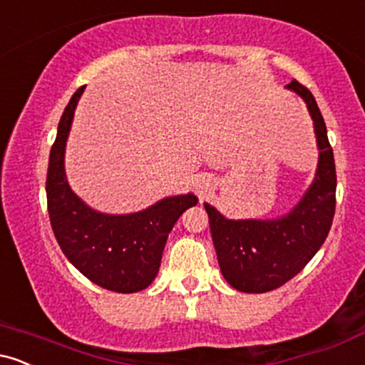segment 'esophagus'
I'll use <instances>...</instances> for the list:
<instances>
[{"label": "esophagus", "mask_w": 365, "mask_h": 365, "mask_svg": "<svg viewBox=\"0 0 365 365\" xmlns=\"http://www.w3.org/2000/svg\"><path fill=\"white\" fill-rule=\"evenodd\" d=\"M194 187H195L197 194L204 195L209 190V188H211V180H209L207 177H199V178L195 180Z\"/></svg>", "instance_id": "1"}]
</instances>
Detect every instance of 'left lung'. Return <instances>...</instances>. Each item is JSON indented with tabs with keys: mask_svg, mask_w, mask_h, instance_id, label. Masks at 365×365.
<instances>
[{
	"mask_svg": "<svg viewBox=\"0 0 365 365\" xmlns=\"http://www.w3.org/2000/svg\"><path fill=\"white\" fill-rule=\"evenodd\" d=\"M302 98L319 150L316 175L299 202L282 216L230 220L204 202L217 262L225 279L245 293L274 290L299 274L328 237L336 206V170L326 123L311 91L297 81L284 86Z\"/></svg>",
	"mask_w": 365,
	"mask_h": 365,
	"instance_id": "left-lung-1",
	"label": "left lung"
}]
</instances>
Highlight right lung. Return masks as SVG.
Returning <instances> with one entry per match:
<instances>
[{
    "label": "right lung",
    "mask_w": 365,
    "mask_h": 365,
    "mask_svg": "<svg viewBox=\"0 0 365 365\" xmlns=\"http://www.w3.org/2000/svg\"><path fill=\"white\" fill-rule=\"evenodd\" d=\"M83 89L86 86L75 92L63 111L49 154V220L63 254L86 278L106 290L135 293L154 282L171 228L199 199L192 192L170 195L127 215L101 212L83 202L65 171L66 140Z\"/></svg>",
    "instance_id": "add662e5"
}]
</instances>
